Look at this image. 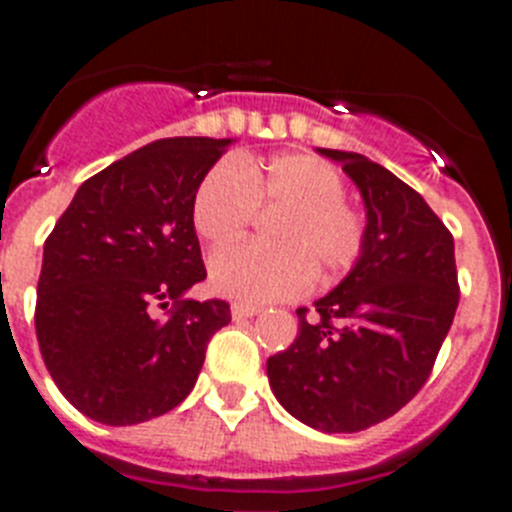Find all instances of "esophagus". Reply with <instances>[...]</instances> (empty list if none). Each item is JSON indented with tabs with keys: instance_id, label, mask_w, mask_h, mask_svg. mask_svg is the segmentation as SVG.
Segmentation results:
<instances>
[{
	"instance_id": "1",
	"label": "esophagus",
	"mask_w": 512,
	"mask_h": 512,
	"mask_svg": "<svg viewBox=\"0 0 512 512\" xmlns=\"http://www.w3.org/2000/svg\"><path fill=\"white\" fill-rule=\"evenodd\" d=\"M259 312H261L259 305H246V302H235V305L230 307V315H233L235 320L253 318V315H259Z\"/></svg>"
}]
</instances>
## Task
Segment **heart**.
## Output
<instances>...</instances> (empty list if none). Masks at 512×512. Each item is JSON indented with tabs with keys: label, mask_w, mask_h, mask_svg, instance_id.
Masks as SVG:
<instances>
[{
	"label": "heart",
	"mask_w": 512,
	"mask_h": 512,
	"mask_svg": "<svg viewBox=\"0 0 512 512\" xmlns=\"http://www.w3.org/2000/svg\"><path fill=\"white\" fill-rule=\"evenodd\" d=\"M343 194L341 174L310 153L238 158L207 171L192 202L194 230L207 246L241 241L259 207H282L269 228L274 243H248L212 259L217 292L246 302L289 300L310 289L315 271L323 279L346 274L364 253L366 225Z\"/></svg>",
	"instance_id": "1"
}]
</instances>
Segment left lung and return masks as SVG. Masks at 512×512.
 I'll list each match as a JSON object with an SVG mask.
<instances>
[{
	"label": "left lung",
	"mask_w": 512,
	"mask_h": 512,
	"mask_svg": "<svg viewBox=\"0 0 512 512\" xmlns=\"http://www.w3.org/2000/svg\"><path fill=\"white\" fill-rule=\"evenodd\" d=\"M359 187L366 246L333 292L297 310L300 333L269 356L271 392L323 433H356L425 384L459 305L454 238L413 187L361 153L318 148Z\"/></svg>",
	"instance_id": "8db88e82"
}]
</instances>
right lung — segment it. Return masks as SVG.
<instances>
[{"label": "right lung", "instance_id": "1", "mask_svg": "<svg viewBox=\"0 0 512 512\" xmlns=\"http://www.w3.org/2000/svg\"><path fill=\"white\" fill-rule=\"evenodd\" d=\"M233 140L164 138L81 184L43 246L35 333L63 397L104 425H135L192 392L223 300H184L207 277L192 202ZM172 305L164 321L153 306Z\"/></svg>", "mask_w": 512, "mask_h": 512}]
</instances>
